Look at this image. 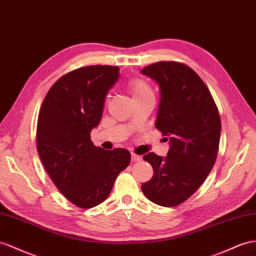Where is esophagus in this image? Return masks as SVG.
Here are the masks:
<instances>
[{
    "label": "esophagus",
    "instance_id": "1",
    "mask_svg": "<svg viewBox=\"0 0 256 256\" xmlns=\"http://www.w3.org/2000/svg\"><path fill=\"white\" fill-rule=\"evenodd\" d=\"M142 160V156L136 154H132V161L133 162H136V161H140Z\"/></svg>",
    "mask_w": 256,
    "mask_h": 256
}]
</instances>
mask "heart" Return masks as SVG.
I'll list each match as a JSON object with an SVG mask.
<instances>
[{
    "mask_svg": "<svg viewBox=\"0 0 256 256\" xmlns=\"http://www.w3.org/2000/svg\"><path fill=\"white\" fill-rule=\"evenodd\" d=\"M126 88L132 95L133 100H142L149 96H154V90L150 83L142 78H132L126 83Z\"/></svg>",
    "mask_w": 256,
    "mask_h": 256,
    "instance_id": "1",
    "label": "heart"
}]
</instances>
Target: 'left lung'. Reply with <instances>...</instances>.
<instances>
[{
    "label": "left lung",
    "mask_w": 256,
    "mask_h": 256,
    "mask_svg": "<svg viewBox=\"0 0 256 256\" xmlns=\"http://www.w3.org/2000/svg\"><path fill=\"white\" fill-rule=\"evenodd\" d=\"M142 74L154 78L161 100L156 128L170 140L168 156L149 152L142 159L154 168L144 182L147 198L172 208L192 196L214 166L220 137L218 106L204 82L189 66L178 62H158Z\"/></svg>",
    "instance_id": "obj_1"
}]
</instances>
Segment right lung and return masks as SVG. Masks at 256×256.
I'll list each match as a JSON object with an SVG mask.
<instances>
[{"mask_svg":"<svg viewBox=\"0 0 256 256\" xmlns=\"http://www.w3.org/2000/svg\"><path fill=\"white\" fill-rule=\"evenodd\" d=\"M118 78V66L72 70L53 84L38 112L40 159L58 190L81 208L106 200L130 161L128 150H104L90 140V130L100 124L104 98Z\"/></svg>","mask_w":256,"mask_h":256,"instance_id":"add662e5","label":"right lung"}]
</instances>
